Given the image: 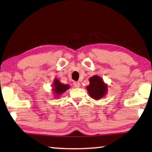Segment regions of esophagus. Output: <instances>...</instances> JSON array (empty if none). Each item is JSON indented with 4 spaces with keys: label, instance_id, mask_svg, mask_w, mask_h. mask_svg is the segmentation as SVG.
<instances>
[{
    "label": "esophagus",
    "instance_id": "1",
    "mask_svg": "<svg viewBox=\"0 0 152 152\" xmlns=\"http://www.w3.org/2000/svg\"><path fill=\"white\" fill-rule=\"evenodd\" d=\"M73 85H74V87H75V88H79V87H80V83H79V82H74V83H73Z\"/></svg>",
    "mask_w": 152,
    "mask_h": 152
}]
</instances>
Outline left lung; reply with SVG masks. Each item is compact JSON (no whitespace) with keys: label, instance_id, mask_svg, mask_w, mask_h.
Listing matches in <instances>:
<instances>
[{"label":"left lung","instance_id":"1","mask_svg":"<svg viewBox=\"0 0 152 152\" xmlns=\"http://www.w3.org/2000/svg\"><path fill=\"white\" fill-rule=\"evenodd\" d=\"M90 83L87 87L89 96L92 99L99 100L104 97L107 93L108 85L104 83L101 77L94 75L89 78Z\"/></svg>","mask_w":152,"mask_h":152}]
</instances>
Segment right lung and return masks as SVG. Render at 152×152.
<instances>
[{
    "mask_svg": "<svg viewBox=\"0 0 152 152\" xmlns=\"http://www.w3.org/2000/svg\"><path fill=\"white\" fill-rule=\"evenodd\" d=\"M51 87H52V91L54 94H55V97H56V99H58L59 96L61 95V94L65 93V91L69 88V85L61 83L58 79H54Z\"/></svg>",
    "mask_w": 152,
    "mask_h": 152,
    "instance_id": "right-lung-1",
    "label": "right lung"
}]
</instances>
